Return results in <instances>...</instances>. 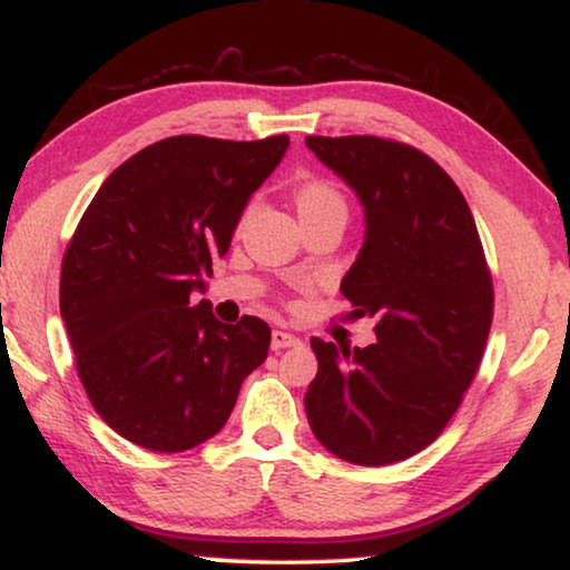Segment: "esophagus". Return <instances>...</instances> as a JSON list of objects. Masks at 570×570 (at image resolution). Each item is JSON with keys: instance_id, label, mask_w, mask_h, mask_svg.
<instances>
[{"instance_id": "34e87169", "label": "esophagus", "mask_w": 570, "mask_h": 570, "mask_svg": "<svg viewBox=\"0 0 570 570\" xmlns=\"http://www.w3.org/2000/svg\"><path fill=\"white\" fill-rule=\"evenodd\" d=\"M295 345H301V340L295 337V334L283 332V330L272 332V350H275V353H279V350H285V347H295Z\"/></svg>"}]
</instances>
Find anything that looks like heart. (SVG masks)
Wrapping results in <instances>:
<instances>
[{
	"instance_id": "heart-1",
	"label": "heart",
	"mask_w": 570,
	"mask_h": 570,
	"mask_svg": "<svg viewBox=\"0 0 570 570\" xmlns=\"http://www.w3.org/2000/svg\"><path fill=\"white\" fill-rule=\"evenodd\" d=\"M295 205H298V215H301V213H311V209H318V207L345 205V202H342L337 189H332L330 184L308 181L301 186L298 194H295Z\"/></svg>"
}]
</instances>
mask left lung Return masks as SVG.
<instances>
[{"label": "left lung", "mask_w": 570, "mask_h": 570, "mask_svg": "<svg viewBox=\"0 0 570 570\" xmlns=\"http://www.w3.org/2000/svg\"><path fill=\"white\" fill-rule=\"evenodd\" d=\"M306 145L361 199L365 238L340 291L355 318H376L368 347L311 340V431L350 464L402 462L439 439L480 368L493 283L478 225L415 147L368 135Z\"/></svg>", "instance_id": "8db88e82"}]
</instances>
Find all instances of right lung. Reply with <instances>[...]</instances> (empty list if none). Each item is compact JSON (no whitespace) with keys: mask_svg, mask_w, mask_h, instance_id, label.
Listing matches in <instances>:
<instances>
[{"mask_svg":"<svg viewBox=\"0 0 570 570\" xmlns=\"http://www.w3.org/2000/svg\"><path fill=\"white\" fill-rule=\"evenodd\" d=\"M287 145L160 139L106 178L69 240L59 308L77 373L98 415L137 446L176 454L213 439L267 361L262 318L223 324L189 295L205 291Z\"/></svg>","mask_w":570,"mask_h":570,"instance_id":"obj_1","label":"right lung"}]
</instances>
